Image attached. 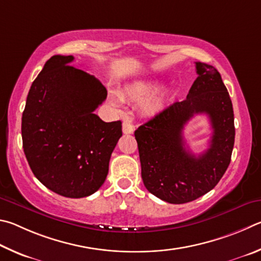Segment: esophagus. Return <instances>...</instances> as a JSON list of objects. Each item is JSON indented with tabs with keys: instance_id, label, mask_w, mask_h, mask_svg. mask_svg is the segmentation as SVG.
<instances>
[{
	"instance_id": "1",
	"label": "esophagus",
	"mask_w": 261,
	"mask_h": 261,
	"mask_svg": "<svg viewBox=\"0 0 261 261\" xmlns=\"http://www.w3.org/2000/svg\"><path fill=\"white\" fill-rule=\"evenodd\" d=\"M122 133L123 134H133L134 133V126L132 125V123L125 120L122 122Z\"/></svg>"
}]
</instances>
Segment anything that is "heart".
I'll use <instances>...</instances> for the list:
<instances>
[{"label":"heart","instance_id":"b5f03b06","mask_svg":"<svg viewBox=\"0 0 261 261\" xmlns=\"http://www.w3.org/2000/svg\"><path fill=\"white\" fill-rule=\"evenodd\" d=\"M161 84L158 81H138L134 84L129 85L125 88V93L122 95L123 99L129 100H142L144 98L149 97L156 91ZM109 102L111 103L114 108H120L122 99L116 95H111L109 97ZM164 104H165V97L163 95L154 96V97L150 98L147 103L144 104V111L148 114H157L164 109Z\"/></svg>","mask_w":261,"mask_h":261}]
</instances>
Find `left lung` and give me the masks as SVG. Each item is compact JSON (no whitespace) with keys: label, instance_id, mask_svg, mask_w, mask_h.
<instances>
[{"label":"left lung","instance_id":"8db88e82","mask_svg":"<svg viewBox=\"0 0 261 261\" xmlns=\"http://www.w3.org/2000/svg\"><path fill=\"white\" fill-rule=\"evenodd\" d=\"M187 98L163 110L135 130L141 175L149 193L171 204L199 198L218 185L229 166L235 142L234 111L220 73L196 63ZM206 113L214 129L210 148L196 158L184 148L181 130L195 114Z\"/></svg>","mask_w":261,"mask_h":261}]
</instances>
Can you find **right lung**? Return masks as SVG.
Returning a JSON list of instances; mask_svg holds the SVG:
<instances>
[{"label": "right lung", "mask_w": 261, "mask_h": 261, "mask_svg": "<svg viewBox=\"0 0 261 261\" xmlns=\"http://www.w3.org/2000/svg\"><path fill=\"white\" fill-rule=\"evenodd\" d=\"M55 55L31 86L21 118L22 148L41 184L68 198L87 197L104 184L122 135L121 121L105 122L94 111L108 91L89 73Z\"/></svg>", "instance_id": "add662e5"}]
</instances>
